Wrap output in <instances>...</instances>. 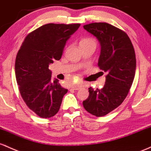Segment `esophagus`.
Returning <instances> with one entry per match:
<instances>
[{
  "label": "esophagus",
  "mask_w": 151,
  "mask_h": 151,
  "mask_svg": "<svg viewBox=\"0 0 151 151\" xmlns=\"http://www.w3.org/2000/svg\"><path fill=\"white\" fill-rule=\"evenodd\" d=\"M84 86L82 84H78V85H74V86H71V88H72L73 90H79L81 89V88H83Z\"/></svg>",
  "instance_id": "esophagus-1"
}]
</instances>
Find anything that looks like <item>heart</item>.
<instances>
[{"label":"heart","mask_w":151,"mask_h":151,"mask_svg":"<svg viewBox=\"0 0 151 151\" xmlns=\"http://www.w3.org/2000/svg\"><path fill=\"white\" fill-rule=\"evenodd\" d=\"M91 42H95V40H93V38H84L83 39V40H81L80 42V44L81 43H91ZM96 43V42H95Z\"/></svg>","instance_id":"b5f03b06"}]
</instances>
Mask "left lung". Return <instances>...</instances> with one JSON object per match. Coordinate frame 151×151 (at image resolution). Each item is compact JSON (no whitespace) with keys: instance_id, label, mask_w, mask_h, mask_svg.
<instances>
[{"instance_id":"obj_1","label":"left lung","mask_w":151,"mask_h":151,"mask_svg":"<svg viewBox=\"0 0 151 151\" xmlns=\"http://www.w3.org/2000/svg\"><path fill=\"white\" fill-rule=\"evenodd\" d=\"M83 28L99 40L98 65L107 75L103 88H89V96L83 105L91 114L102 117L118 108L128 96L135 77V50L126 32L109 23H92Z\"/></svg>"}]
</instances>
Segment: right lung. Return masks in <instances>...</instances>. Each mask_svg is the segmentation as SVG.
<instances>
[{
	"instance_id": "obj_1",
	"label": "right lung",
	"mask_w": 151,
	"mask_h": 151,
	"mask_svg": "<svg viewBox=\"0 0 151 151\" xmlns=\"http://www.w3.org/2000/svg\"><path fill=\"white\" fill-rule=\"evenodd\" d=\"M80 23H48L26 35L17 53L15 71L20 93L37 116L51 118L58 112L68 89L52 82L49 65L60 60L65 42Z\"/></svg>"
}]
</instances>
